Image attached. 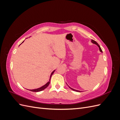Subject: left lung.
I'll return each instance as SVG.
<instances>
[{"instance_id": "left-lung-1", "label": "left lung", "mask_w": 120, "mask_h": 120, "mask_svg": "<svg viewBox=\"0 0 120 120\" xmlns=\"http://www.w3.org/2000/svg\"><path fill=\"white\" fill-rule=\"evenodd\" d=\"M91 42H92L93 43H94V44H95V45H96L98 47H99V49H100V51L101 52H102V50H101V48L100 46L99 45V44H98V43L96 41H94V40L92 39ZM67 85H68V84H67ZM69 88H70L72 90H74V91H75V92H82V91H80V90H75V89H72V88H71L70 86H69Z\"/></svg>"}]
</instances>
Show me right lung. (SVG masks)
<instances>
[{"label": "right lung", "instance_id": "right-lung-1", "mask_svg": "<svg viewBox=\"0 0 120 120\" xmlns=\"http://www.w3.org/2000/svg\"><path fill=\"white\" fill-rule=\"evenodd\" d=\"M24 41H23L22 43H23V42H24ZM21 44H20V45H21ZM54 71H55V70H54V71L52 72L51 74H50L49 81L48 82H47L46 83H45V85H43V86H41V87H40V88H38V89H33V90H28V89H27V90H30V91H31V92H40V91H41V90H45V89H46V88H47V87L49 85V84L50 81V78H51L52 75L54 73Z\"/></svg>", "mask_w": 120, "mask_h": 120}]
</instances>
